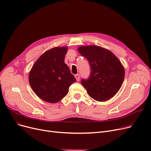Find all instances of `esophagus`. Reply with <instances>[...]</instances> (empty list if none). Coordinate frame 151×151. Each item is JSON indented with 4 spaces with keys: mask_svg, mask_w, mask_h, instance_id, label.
Instances as JSON below:
<instances>
[{
    "mask_svg": "<svg viewBox=\"0 0 151 151\" xmlns=\"http://www.w3.org/2000/svg\"><path fill=\"white\" fill-rule=\"evenodd\" d=\"M75 77L76 78V80H77L78 81L80 80V75H79V74H76V75H75Z\"/></svg>",
    "mask_w": 151,
    "mask_h": 151,
    "instance_id": "34e87169",
    "label": "esophagus"
}]
</instances>
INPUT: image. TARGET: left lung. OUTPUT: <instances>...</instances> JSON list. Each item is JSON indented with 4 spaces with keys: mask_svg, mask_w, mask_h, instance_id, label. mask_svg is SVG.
Masks as SVG:
<instances>
[{
    "mask_svg": "<svg viewBox=\"0 0 151 151\" xmlns=\"http://www.w3.org/2000/svg\"><path fill=\"white\" fill-rule=\"evenodd\" d=\"M78 52L88 60L91 74L81 83L89 96L97 101H106L120 89L124 78V67L112 52L97 45L81 46Z\"/></svg>",
    "mask_w": 151,
    "mask_h": 151,
    "instance_id": "left-lung-1",
    "label": "left lung"
}]
</instances>
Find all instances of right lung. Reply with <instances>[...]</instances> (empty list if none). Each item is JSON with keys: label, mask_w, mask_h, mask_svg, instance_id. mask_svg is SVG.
I'll list each match as a JSON object with an SVG mask.
<instances>
[{"label": "right lung", "mask_w": 151, "mask_h": 151, "mask_svg": "<svg viewBox=\"0 0 151 151\" xmlns=\"http://www.w3.org/2000/svg\"><path fill=\"white\" fill-rule=\"evenodd\" d=\"M67 47H56L41 55L29 74L30 86L42 100L56 103L68 93L69 87L76 81L64 62Z\"/></svg>", "instance_id": "right-lung-1"}]
</instances>
